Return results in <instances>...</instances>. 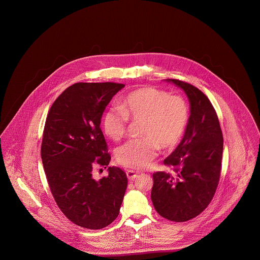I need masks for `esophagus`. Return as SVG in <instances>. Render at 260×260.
<instances>
[{"label": "esophagus", "mask_w": 260, "mask_h": 260, "mask_svg": "<svg viewBox=\"0 0 260 260\" xmlns=\"http://www.w3.org/2000/svg\"><path fill=\"white\" fill-rule=\"evenodd\" d=\"M126 176H127V178L129 180H135L136 177H137V173L136 172H134V171H127L126 172Z\"/></svg>", "instance_id": "obj_1"}]
</instances>
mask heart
Masks as SVG:
<instances>
[{
    "label": "heart",
    "mask_w": 260,
    "mask_h": 260,
    "mask_svg": "<svg viewBox=\"0 0 260 260\" xmlns=\"http://www.w3.org/2000/svg\"><path fill=\"white\" fill-rule=\"evenodd\" d=\"M189 117L184 99L155 87L137 88L124 98L120 108L104 113L102 125L112 140L126 131L128 119L142 121L139 139L129 140L116 152L117 161L125 168L142 170L155 159L159 148H172L184 134Z\"/></svg>",
    "instance_id": "b5f03b06"
}]
</instances>
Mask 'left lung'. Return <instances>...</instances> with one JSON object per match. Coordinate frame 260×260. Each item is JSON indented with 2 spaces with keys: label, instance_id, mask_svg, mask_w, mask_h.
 I'll list each match as a JSON object with an SVG mask.
<instances>
[{
  "label": "left lung",
  "instance_id": "left-lung-1",
  "mask_svg": "<svg viewBox=\"0 0 260 260\" xmlns=\"http://www.w3.org/2000/svg\"><path fill=\"white\" fill-rule=\"evenodd\" d=\"M180 87L190 103L185 134L165 165L174 174L154 173L151 200L157 212L167 219L184 222L199 215L213 198L218 185L223 136L210 100L199 88L179 80L167 79Z\"/></svg>",
  "mask_w": 260,
  "mask_h": 260
}]
</instances>
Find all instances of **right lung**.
<instances>
[{"label": "right lung", "instance_id": "1", "mask_svg": "<svg viewBox=\"0 0 260 260\" xmlns=\"http://www.w3.org/2000/svg\"><path fill=\"white\" fill-rule=\"evenodd\" d=\"M124 85L77 83L53 102L45 124L41 156L51 194L72 222L102 229L119 215L127 177L118 167L95 180V164L108 166L111 157L100 129L103 112ZM105 167V169H106Z\"/></svg>", "mask_w": 260, "mask_h": 260}]
</instances>
